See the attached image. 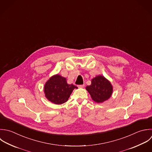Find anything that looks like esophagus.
<instances>
[{
  "instance_id": "1",
  "label": "esophagus",
  "mask_w": 152,
  "mask_h": 152,
  "mask_svg": "<svg viewBox=\"0 0 152 152\" xmlns=\"http://www.w3.org/2000/svg\"><path fill=\"white\" fill-rule=\"evenodd\" d=\"M84 86H85V85H84V84H83V85H80L78 86L79 88H84Z\"/></svg>"
}]
</instances>
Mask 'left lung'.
Returning a JSON list of instances; mask_svg holds the SVG:
<instances>
[{
    "label": "left lung",
    "mask_w": 152,
    "mask_h": 152,
    "mask_svg": "<svg viewBox=\"0 0 152 152\" xmlns=\"http://www.w3.org/2000/svg\"><path fill=\"white\" fill-rule=\"evenodd\" d=\"M86 89L91 95L92 100L97 103H102L108 100L113 91L111 82L101 75L93 78L91 85L87 86Z\"/></svg>",
    "instance_id": "8db88e82"
}]
</instances>
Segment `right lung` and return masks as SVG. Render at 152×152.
<instances>
[{"instance_id":"obj_1","label":"right lung","mask_w":152,"mask_h":152,"mask_svg":"<svg viewBox=\"0 0 152 152\" xmlns=\"http://www.w3.org/2000/svg\"><path fill=\"white\" fill-rule=\"evenodd\" d=\"M77 87L73 84H67L66 79L59 75L51 76L44 85L46 98L55 104H62L68 101L74 89Z\"/></svg>"}]
</instances>
